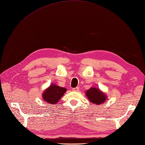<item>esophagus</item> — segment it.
<instances>
[{
    "label": "esophagus",
    "instance_id": "34e87169",
    "mask_svg": "<svg viewBox=\"0 0 145 145\" xmlns=\"http://www.w3.org/2000/svg\"><path fill=\"white\" fill-rule=\"evenodd\" d=\"M78 89H79L78 87H75V88H72V91H78Z\"/></svg>",
    "mask_w": 145,
    "mask_h": 145
}]
</instances>
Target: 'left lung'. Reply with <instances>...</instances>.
I'll return each mask as SVG.
<instances>
[{"label": "left lung", "mask_w": 145, "mask_h": 145, "mask_svg": "<svg viewBox=\"0 0 145 145\" xmlns=\"http://www.w3.org/2000/svg\"><path fill=\"white\" fill-rule=\"evenodd\" d=\"M88 99L93 104L101 105L106 100V95L97 88H91L86 91Z\"/></svg>", "instance_id": "8db88e82"}]
</instances>
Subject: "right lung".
<instances>
[{
    "instance_id": "right-lung-1",
    "label": "right lung",
    "mask_w": 145,
    "mask_h": 145,
    "mask_svg": "<svg viewBox=\"0 0 145 145\" xmlns=\"http://www.w3.org/2000/svg\"><path fill=\"white\" fill-rule=\"evenodd\" d=\"M67 89L52 84L44 91L42 95L44 100L50 104H56L65 93Z\"/></svg>"
}]
</instances>
